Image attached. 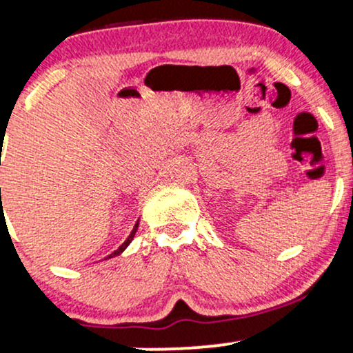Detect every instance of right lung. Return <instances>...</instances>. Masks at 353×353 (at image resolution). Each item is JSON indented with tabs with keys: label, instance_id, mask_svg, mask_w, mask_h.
Returning a JSON list of instances; mask_svg holds the SVG:
<instances>
[{
	"label": "right lung",
	"instance_id": "1",
	"mask_svg": "<svg viewBox=\"0 0 353 353\" xmlns=\"http://www.w3.org/2000/svg\"><path fill=\"white\" fill-rule=\"evenodd\" d=\"M0 190H1V189H0ZM137 225H139V222H136L134 229H132V230H131V234H129V237H128V239H125V241L123 242V244H121V245H119V249H116V250H114V252H112V254H109L106 259L116 257V255H119V254H123V252H124V249H125V247H128L129 244H131V241H132V239H134V236H136V230H137Z\"/></svg>",
	"mask_w": 353,
	"mask_h": 353
}]
</instances>
